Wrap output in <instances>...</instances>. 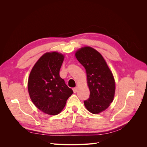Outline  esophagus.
<instances>
[{"label": "esophagus", "instance_id": "34e87169", "mask_svg": "<svg viewBox=\"0 0 147 147\" xmlns=\"http://www.w3.org/2000/svg\"><path fill=\"white\" fill-rule=\"evenodd\" d=\"M73 91L74 93H76L77 92V88H74L73 89Z\"/></svg>", "mask_w": 147, "mask_h": 147}]
</instances>
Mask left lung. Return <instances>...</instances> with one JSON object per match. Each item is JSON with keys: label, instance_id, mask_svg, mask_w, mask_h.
<instances>
[{"label": "left lung", "instance_id": "obj_1", "mask_svg": "<svg viewBox=\"0 0 147 147\" xmlns=\"http://www.w3.org/2000/svg\"><path fill=\"white\" fill-rule=\"evenodd\" d=\"M75 56L86 70L90 98L84 101L86 109L99 114L110 105L114 99L115 82L112 71L99 52L91 47L79 48Z\"/></svg>", "mask_w": 147, "mask_h": 147}]
</instances>
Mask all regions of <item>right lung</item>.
<instances>
[{
    "instance_id": "add662e5",
    "label": "right lung",
    "mask_w": 147,
    "mask_h": 147,
    "mask_svg": "<svg viewBox=\"0 0 147 147\" xmlns=\"http://www.w3.org/2000/svg\"><path fill=\"white\" fill-rule=\"evenodd\" d=\"M64 56L57 51L47 52L36 62L28 82L30 98L42 112L56 115L63 110L73 91L59 76Z\"/></svg>"
}]
</instances>
